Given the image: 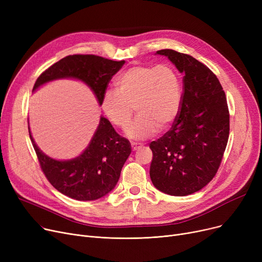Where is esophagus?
Listing matches in <instances>:
<instances>
[{
  "label": "esophagus",
  "mask_w": 262,
  "mask_h": 262,
  "mask_svg": "<svg viewBox=\"0 0 262 262\" xmlns=\"http://www.w3.org/2000/svg\"><path fill=\"white\" fill-rule=\"evenodd\" d=\"M142 145L141 144H138V143H132V148L133 150H137L139 147H141Z\"/></svg>",
  "instance_id": "esophagus-1"
}]
</instances>
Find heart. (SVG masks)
Wrapping results in <instances>:
<instances>
[{
  "label": "heart",
  "mask_w": 262,
  "mask_h": 262,
  "mask_svg": "<svg viewBox=\"0 0 262 262\" xmlns=\"http://www.w3.org/2000/svg\"><path fill=\"white\" fill-rule=\"evenodd\" d=\"M118 90L107 89L101 108L115 126H127L134 107L138 116L126 128L132 140H145L158 129L171 127L181 112L183 87L180 74L169 64H137L117 78Z\"/></svg>",
  "instance_id": "heart-1"
}]
</instances>
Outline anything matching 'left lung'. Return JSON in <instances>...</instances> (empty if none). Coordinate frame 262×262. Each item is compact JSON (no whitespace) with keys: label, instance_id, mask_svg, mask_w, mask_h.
Instances as JSON below:
<instances>
[{"label":"left lung","instance_id":"1","mask_svg":"<svg viewBox=\"0 0 262 262\" xmlns=\"http://www.w3.org/2000/svg\"><path fill=\"white\" fill-rule=\"evenodd\" d=\"M156 54L184 74V92L172 128L149 144V176L163 193L185 196L207 185L221 164L229 136L227 101L215 74L201 61L169 49Z\"/></svg>","mask_w":262,"mask_h":262}]
</instances>
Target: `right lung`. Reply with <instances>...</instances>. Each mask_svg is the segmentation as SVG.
<instances>
[{
    "mask_svg": "<svg viewBox=\"0 0 262 262\" xmlns=\"http://www.w3.org/2000/svg\"><path fill=\"white\" fill-rule=\"evenodd\" d=\"M124 63V60L115 61L96 55H70L41 73L33 91L55 79L74 78L84 81L101 105L110 79ZM29 133L48 181L60 193L77 201H94L109 193L116 187L132 152L129 141L117 134L112 123L104 117H101L87 148L70 160L49 157L35 143L30 127Z\"/></svg>",
    "mask_w": 262,
    "mask_h": 262,
    "instance_id": "right-lung-1",
    "label": "right lung"
}]
</instances>
